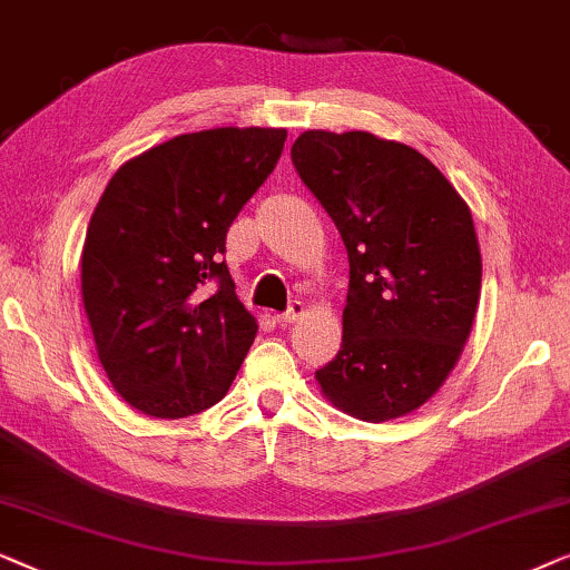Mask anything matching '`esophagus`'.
Here are the masks:
<instances>
[{
	"mask_svg": "<svg viewBox=\"0 0 570 570\" xmlns=\"http://www.w3.org/2000/svg\"><path fill=\"white\" fill-rule=\"evenodd\" d=\"M302 315H304V304H302L299 299H294L292 304H288L286 312H282V315H276V323H278V325H292V323H296V320H299Z\"/></svg>",
	"mask_w": 570,
	"mask_h": 570,
	"instance_id": "esophagus-1",
	"label": "esophagus"
}]
</instances>
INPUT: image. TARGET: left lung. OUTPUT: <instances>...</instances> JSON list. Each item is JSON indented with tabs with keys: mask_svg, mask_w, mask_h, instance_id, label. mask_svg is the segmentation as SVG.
<instances>
[{
	"mask_svg": "<svg viewBox=\"0 0 570 570\" xmlns=\"http://www.w3.org/2000/svg\"><path fill=\"white\" fill-rule=\"evenodd\" d=\"M304 186L348 253L343 343L315 376L362 421H390L442 387L480 299V247L468 204L407 144L366 131H304L292 147Z\"/></svg>",
	"mask_w": 570,
	"mask_h": 570,
	"instance_id": "1",
	"label": "left lung"
}]
</instances>
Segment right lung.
<instances>
[{
	"label": "right lung",
	"mask_w": 570,
	"mask_h": 570,
	"mask_svg": "<svg viewBox=\"0 0 570 570\" xmlns=\"http://www.w3.org/2000/svg\"><path fill=\"white\" fill-rule=\"evenodd\" d=\"M284 128H208L110 178L87 227L82 299L110 384L155 419L219 403L258 323L235 294L227 232L274 173Z\"/></svg>",
	"instance_id": "1"
}]
</instances>
